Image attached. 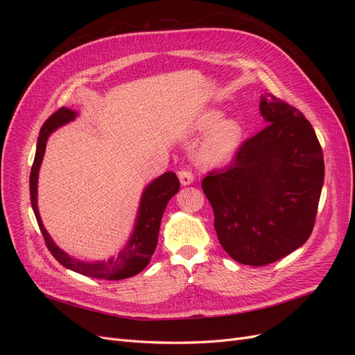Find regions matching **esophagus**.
I'll list each match as a JSON object with an SVG mask.
<instances>
[{
  "label": "esophagus",
  "instance_id": "esophagus-1",
  "mask_svg": "<svg viewBox=\"0 0 355 355\" xmlns=\"http://www.w3.org/2000/svg\"><path fill=\"white\" fill-rule=\"evenodd\" d=\"M179 179H180V184L187 187V185H191L192 182H194V175H192L191 170H180L179 171Z\"/></svg>",
  "mask_w": 355,
  "mask_h": 355
}]
</instances>
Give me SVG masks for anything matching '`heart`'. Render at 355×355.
Returning a JSON list of instances; mask_svg holds the SVG:
<instances>
[{
	"label": "heart",
	"mask_w": 355,
	"mask_h": 355,
	"mask_svg": "<svg viewBox=\"0 0 355 355\" xmlns=\"http://www.w3.org/2000/svg\"><path fill=\"white\" fill-rule=\"evenodd\" d=\"M220 112L210 111L201 115L197 123L200 130H207L219 121ZM217 125V124H216ZM215 126V125H214ZM243 141V125L239 120L228 118L213 128L210 135L206 137L200 148V159L206 164H220L228 161L235 153Z\"/></svg>",
	"instance_id": "heart-1"
}]
</instances>
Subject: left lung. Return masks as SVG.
I'll list each match as a JSON object with an SVG mask.
<instances>
[{"label":"left lung","mask_w":355,"mask_h":355,"mask_svg":"<svg viewBox=\"0 0 355 355\" xmlns=\"http://www.w3.org/2000/svg\"><path fill=\"white\" fill-rule=\"evenodd\" d=\"M261 114L268 124L201 182L223 250L252 266L280 261L309 239L324 182L323 151L304 114L270 93Z\"/></svg>","instance_id":"left-lung-1"}]
</instances>
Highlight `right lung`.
<instances>
[{
	"label": "right lung",
	"instance_id": "obj_1",
	"mask_svg": "<svg viewBox=\"0 0 355 355\" xmlns=\"http://www.w3.org/2000/svg\"><path fill=\"white\" fill-rule=\"evenodd\" d=\"M75 115L77 114L68 108H60L55 114L50 115L41 127L37 144V153L29 178L32 209H34L38 227L41 230L42 237H44L47 249L53 256H55V259L60 265L68 268V270L92 278H101V280H123V278H128L139 274L149 263V259H151V256L154 254L157 247L161 218H163V213L166 210L168 200L179 191L180 182L176 173H173V171H167L163 176L157 178L151 185L146 187L141 200V207H139L137 220L132 239L115 259L96 263L73 259V257L59 249L55 241L50 239L49 232L46 231L44 225L41 222L37 206V184L38 170L41 166L42 157H44L46 144L50 133L55 132L58 127L63 125L65 123L72 121Z\"/></svg>",
	"mask_w": 355,
	"mask_h": 355
}]
</instances>
